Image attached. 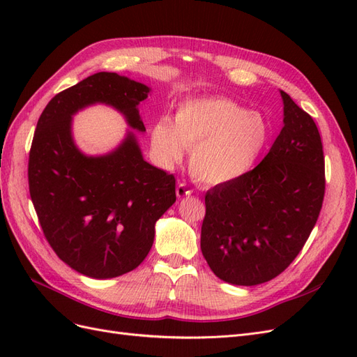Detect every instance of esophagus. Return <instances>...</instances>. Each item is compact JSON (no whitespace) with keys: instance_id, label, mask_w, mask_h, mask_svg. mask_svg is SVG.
Returning <instances> with one entry per match:
<instances>
[{"instance_id":"obj_1","label":"esophagus","mask_w":357,"mask_h":357,"mask_svg":"<svg viewBox=\"0 0 357 357\" xmlns=\"http://www.w3.org/2000/svg\"><path fill=\"white\" fill-rule=\"evenodd\" d=\"M176 193H177L178 198H186V197H190V195H192V189H189V188L186 186V183H181V181H180L178 185H177Z\"/></svg>"}]
</instances>
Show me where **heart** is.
<instances>
[{
  "instance_id": "heart-1",
  "label": "heart",
  "mask_w": 357,
  "mask_h": 357,
  "mask_svg": "<svg viewBox=\"0 0 357 357\" xmlns=\"http://www.w3.org/2000/svg\"><path fill=\"white\" fill-rule=\"evenodd\" d=\"M271 137L265 119L226 96L180 104L174 123L160 119L152 128V149L169 168L192 149V176L208 186L244 177L262 156Z\"/></svg>"
}]
</instances>
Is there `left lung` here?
Segmentation results:
<instances>
[{"label":"left lung","instance_id":"left-lung-1","mask_svg":"<svg viewBox=\"0 0 357 357\" xmlns=\"http://www.w3.org/2000/svg\"><path fill=\"white\" fill-rule=\"evenodd\" d=\"M284 126L261 164L205 193L201 250L226 283L256 286L282 274L314 228L325 156L312 117L286 92Z\"/></svg>","mask_w":357,"mask_h":357}]
</instances>
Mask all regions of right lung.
<instances>
[{"mask_svg": "<svg viewBox=\"0 0 357 357\" xmlns=\"http://www.w3.org/2000/svg\"><path fill=\"white\" fill-rule=\"evenodd\" d=\"M149 93L143 83L96 73L53 96L37 122L29 195L53 252L83 275L113 278L144 261L156 220L176 202V178L143 159L134 134L109 155L84 156L73 142L71 116L104 102L143 132L137 105Z\"/></svg>", "mask_w": 357, "mask_h": 357, "instance_id": "add662e5", "label": "right lung"}]
</instances>
